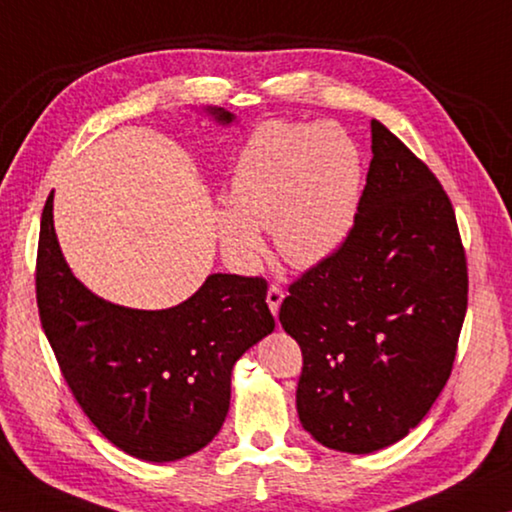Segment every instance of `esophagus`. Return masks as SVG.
Instances as JSON below:
<instances>
[{
  "instance_id": "34e87169",
  "label": "esophagus",
  "mask_w": 512,
  "mask_h": 512,
  "mask_svg": "<svg viewBox=\"0 0 512 512\" xmlns=\"http://www.w3.org/2000/svg\"><path fill=\"white\" fill-rule=\"evenodd\" d=\"M284 300V291L280 287H268V293H266V302H268V309H271V314L277 316V311H280V305Z\"/></svg>"
}]
</instances>
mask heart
Wrapping results in <instances>:
<instances>
[{
	"mask_svg": "<svg viewBox=\"0 0 512 512\" xmlns=\"http://www.w3.org/2000/svg\"><path fill=\"white\" fill-rule=\"evenodd\" d=\"M363 192V155L343 126L271 121L241 151L219 212L225 259L253 268L264 255L259 230L298 268L323 264L350 239Z\"/></svg>",
	"mask_w": 512,
	"mask_h": 512,
	"instance_id": "heart-1",
	"label": "heart"
}]
</instances>
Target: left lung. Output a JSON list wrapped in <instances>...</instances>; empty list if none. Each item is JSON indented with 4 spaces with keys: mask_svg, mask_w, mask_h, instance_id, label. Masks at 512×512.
<instances>
[{
    "mask_svg": "<svg viewBox=\"0 0 512 512\" xmlns=\"http://www.w3.org/2000/svg\"><path fill=\"white\" fill-rule=\"evenodd\" d=\"M359 216L339 253L280 307L302 350L298 415L336 452L395 445L443 391L467 309L456 216L429 171L377 119Z\"/></svg>",
    "mask_w": 512,
    "mask_h": 512,
    "instance_id": "left-lung-1",
    "label": "left lung"
}]
</instances>
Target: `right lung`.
<instances>
[{"instance_id":"1","label":"right lung","mask_w":512,"mask_h":512,"mask_svg":"<svg viewBox=\"0 0 512 512\" xmlns=\"http://www.w3.org/2000/svg\"><path fill=\"white\" fill-rule=\"evenodd\" d=\"M214 124L232 112L207 106ZM38 309L76 402L121 452L171 463L212 443L230 409L232 368L275 329L262 277L212 273L169 309L99 298L72 273L47 198L38 244Z\"/></svg>"}]
</instances>
